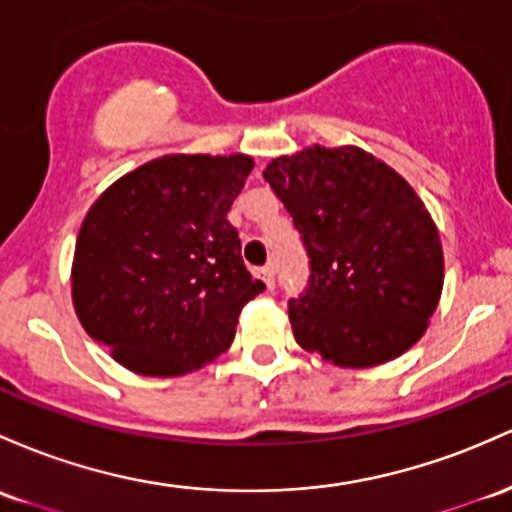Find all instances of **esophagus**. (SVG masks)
<instances>
[{"mask_svg":"<svg viewBox=\"0 0 512 512\" xmlns=\"http://www.w3.org/2000/svg\"><path fill=\"white\" fill-rule=\"evenodd\" d=\"M255 277L262 279V282H265V286H267L269 291L274 289V267H272V265L257 267V269H255Z\"/></svg>","mask_w":512,"mask_h":512,"instance_id":"1","label":"esophagus"}]
</instances>
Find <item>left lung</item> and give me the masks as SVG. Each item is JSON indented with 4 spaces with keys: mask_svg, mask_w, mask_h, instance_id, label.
<instances>
[{
    "mask_svg": "<svg viewBox=\"0 0 512 512\" xmlns=\"http://www.w3.org/2000/svg\"><path fill=\"white\" fill-rule=\"evenodd\" d=\"M294 218L308 284L289 299L303 350L338 367L403 355L442 291V245L403 177L359 148H308L262 172Z\"/></svg>",
    "mask_w": 512,
    "mask_h": 512,
    "instance_id": "obj_1",
    "label": "left lung"
}]
</instances>
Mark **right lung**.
Segmentation results:
<instances>
[{"instance_id":"add662e5","label":"right lung","mask_w":512,"mask_h":512,"mask_svg":"<svg viewBox=\"0 0 512 512\" xmlns=\"http://www.w3.org/2000/svg\"><path fill=\"white\" fill-rule=\"evenodd\" d=\"M250 172L245 155H165L89 209L72 301L89 338L131 372L179 376L216 359L245 303L265 291L228 221Z\"/></svg>"}]
</instances>
